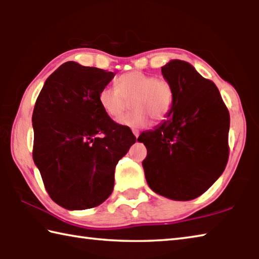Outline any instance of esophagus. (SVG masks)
I'll return each instance as SVG.
<instances>
[{
	"label": "esophagus",
	"instance_id": "obj_1",
	"mask_svg": "<svg viewBox=\"0 0 259 259\" xmlns=\"http://www.w3.org/2000/svg\"><path fill=\"white\" fill-rule=\"evenodd\" d=\"M133 133H134V135H135V137H136V138H138V136H139V131H138V130H134Z\"/></svg>",
	"mask_w": 259,
	"mask_h": 259
}]
</instances>
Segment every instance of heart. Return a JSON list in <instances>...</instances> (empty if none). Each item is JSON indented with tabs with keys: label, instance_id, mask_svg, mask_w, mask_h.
I'll return each instance as SVG.
<instances>
[{
	"label": "heart",
	"instance_id": "obj_1",
	"mask_svg": "<svg viewBox=\"0 0 259 259\" xmlns=\"http://www.w3.org/2000/svg\"><path fill=\"white\" fill-rule=\"evenodd\" d=\"M116 85L100 90L98 99L104 112L117 119L131 100L134 112L121 116L117 122L129 128L140 129L150 123L149 117L161 122L169 115L174 104V89L164 78L139 71H131L117 77Z\"/></svg>",
	"mask_w": 259,
	"mask_h": 259
}]
</instances>
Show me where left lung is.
I'll return each mask as SVG.
<instances>
[{"label": "left lung", "instance_id": "8db88e82", "mask_svg": "<svg viewBox=\"0 0 259 259\" xmlns=\"http://www.w3.org/2000/svg\"><path fill=\"white\" fill-rule=\"evenodd\" d=\"M174 89L168 119L144 131L143 168L148 186L176 201L198 198L221 177L229 160L230 114L219 90L184 60L161 68Z\"/></svg>", "mask_w": 259, "mask_h": 259}]
</instances>
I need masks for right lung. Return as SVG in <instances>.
I'll list each match as a JSON object with an SVG mask.
<instances>
[{
  "label": "right lung",
  "instance_id": "add662e5",
  "mask_svg": "<svg viewBox=\"0 0 259 259\" xmlns=\"http://www.w3.org/2000/svg\"><path fill=\"white\" fill-rule=\"evenodd\" d=\"M113 72L67 61L47 78L33 111V160L60 207H97L112 194L114 171L136 137L99 104Z\"/></svg>",
  "mask_w": 259,
  "mask_h": 259
}]
</instances>
